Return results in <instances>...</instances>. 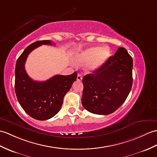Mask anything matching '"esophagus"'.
Segmentation results:
<instances>
[{
    "label": "esophagus",
    "instance_id": "1",
    "mask_svg": "<svg viewBox=\"0 0 157 157\" xmlns=\"http://www.w3.org/2000/svg\"><path fill=\"white\" fill-rule=\"evenodd\" d=\"M77 80H78V81H79V82L82 81V76L81 75H80V74H78V75Z\"/></svg>",
    "mask_w": 157,
    "mask_h": 157
}]
</instances>
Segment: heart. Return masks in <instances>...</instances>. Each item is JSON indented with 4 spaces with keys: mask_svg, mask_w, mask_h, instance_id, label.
Segmentation results:
<instances>
[{
    "mask_svg": "<svg viewBox=\"0 0 157 157\" xmlns=\"http://www.w3.org/2000/svg\"><path fill=\"white\" fill-rule=\"evenodd\" d=\"M110 56V49L108 47H92L78 54L75 61L79 64L92 61L88 65L90 71H94L102 67Z\"/></svg>",
    "mask_w": 157,
    "mask_h": 157,
    "instance_id": "heart-1",
    "label": "heart"
}]
</instances>
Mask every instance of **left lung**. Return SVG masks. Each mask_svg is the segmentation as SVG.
<instances>
[{
    "label": "left lung",
    "mask_w": 157,
    "mask_h": 157,
    "mask_svg": "<svg viewBox=\"0 0 157 157\" xmlns=\"http://www.w3.org/2000/svg\"><path fill=\"white\" fill-rule=\"evenodd\" d=\"M132 58L119 47L99 70L83 78L82 104L87 111L108 115L120 107L132 86Z\"/></svg>",
    "instance_id": "1"
}]
</instances>
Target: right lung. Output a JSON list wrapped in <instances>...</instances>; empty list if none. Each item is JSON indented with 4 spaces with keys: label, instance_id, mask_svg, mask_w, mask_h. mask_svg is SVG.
<instances>
[{
    "label": "right lung",
    "instance_id": "1",
    "mask_svg": "<svg viewBox=\"0 0 157 157\" xmlns=\"http://www.w3.org/2000/svg\"><path fill=\"white\" fill-rule=\"evenodd\" d=\"M42 45H53L49 40L29 45L18 58L15 67L14 90L18 101L25 112L39 120H48L60 110L63 98L77 78L78 74L56 75L45 82L33 80L27 75L25 63L28 55ZM55 45V43H53Z\"/></svg>",
    "mask_w": 157,
    "mask_h": 157
}]
</instances>
